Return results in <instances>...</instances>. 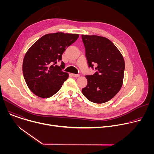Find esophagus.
I'll list each match as a JSON object with an SVG mask.
<instances>
[{
	"instance_id": "obj_1",
	"label": "esophagus",
	"mask_w": 154,
	"mask_h": 154,
	"mask_svg": "<svg viewBox=\"0 0 154 154\" xmlns=\"http://www.w3.org/2000/svg\"><path fill=\"white\" fill-rule=\"evenodd\" d=\"M72 75L74 77H79L80 76L79 74H72Z\"/></svg>"
}]
</instances>
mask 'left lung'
Instances as JSON below:
<instances>
[{
    "mask_svg": "<svg viewBox=\"0 0 154 154\" xmlns=\"http://www.w3.org/2000/svg\"><path fill=\"white\" fill-rule=\"evenodd\" d=\"M82 38L88 66L96 70L93 75H86L88 84L82 90V93L92 102L105 103L121 88L125 69L123 57L114 44L105 37L82 35Z\"/></svg>",
    "mask_w": 154,
    "mask_h": 154,
    "instance_id": "8db88e82",
    "label": "left lung"
}]
</instances>
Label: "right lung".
I'll use <instances>...</instances> for the list:
<instances>
[{"instance_id":"obj_1","label":"right lung","mask_w":154,"mask_h":154,"mask_svg":"<svg viewBox=\"0 0 154 154\" xmlns=\"http://www.w3.org/2000/svg\"><path fill=\"white\" fill-rule=\"evenodd\" d=\"M78 34L62 32L42 36L25 55L23 72L30 91L42 98H48L57 93L69 77L63 71L64 63L56 65L61 60L66 48L79 38Z\"/></svg>"}]
</instances>
